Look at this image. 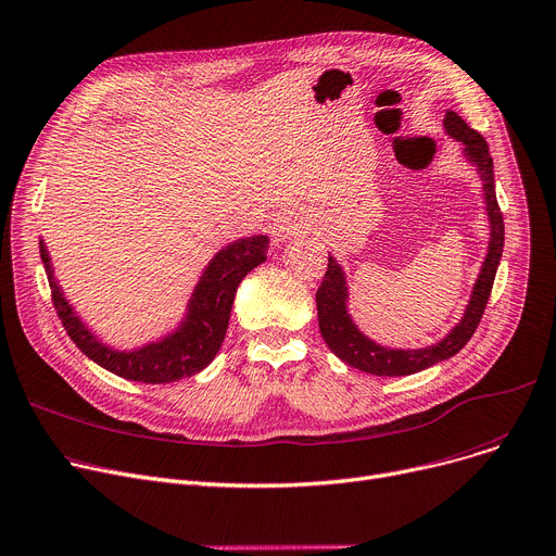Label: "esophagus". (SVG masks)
I'll list each match as a JSON object with an SVG mask.
<instances>
[{
	"label": "esophagus",
	"instance_id": "obj_1",
	"mask_svg": "<svg viewBox=\"0 0 556 556\" xmlns=\"http://www.w3.org/2000/svg\"><path fill=\"white\" fill-rule=\"evenodd\" d=\"M314 219L303 208H285L274 217V236L278 242H285L299 233H307Z\"/></svg>",
	"mask_w": 556,
	"mask_h": 556
}]
</instances>
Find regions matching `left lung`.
<instances>
[{
	"label": "left lung",
	"mask_w": 556,
	"mask_h": 556,
	"mask_svg": "<svg viewBox=\"0 0 556 556\" xmlns=\"http://www.w3.org/2000/svg\"><path fill=\"white\" fill-rule=\"evenodd\" d=\"M444 129L448 137L463 141L465 156L478 168L482 179V190H484L489 224H492L489 249L484 255L480 276L473 285L471 301L465 309L463 320L455 325V328L440 343L419 348V350L383 348L372 339H368L366 334L358 332V328L352 323L348 314L345 274L339 267L337 260L330 255L328 271H325L323 282L316 291L318 328L328 348L341 358V362H345L356 370H364L377 377H404V375L419 372L424 368H431L433 364L458 354L467 345V341L473 337L478 323L484 314L489 293H492L496 269L503 255V244H505V224H503V213L496 200V184H494V161H492V154H489L486 141L463 121V116L448 110L444 116Z\"/></svg>",
	"instance_id": "8db88e82"
}]
</instances>
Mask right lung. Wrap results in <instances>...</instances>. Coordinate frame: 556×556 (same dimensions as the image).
<instances>
[{"label": "right lung", "instance_id": "add662e5", "mask_svg": "<svg viewBox=\"0 0 556 556\" xmlns=\"http://www.w3.org/2000/svg\"><path fill=\"white\" fill-rule=\"evenodd\" d=\"M267 249V236H251L224 247L211 260L198 287H194L188 303V314L181 320L179 330L139 350L121 352L98 341L74 314L72 305L64 301L62 289L53 278L51 257L45 242L40 240V255L51 287V301L58 318L62 320V328L67 330L72 341L93 364L103 366L123 379L141 383L179 381L202 372L213 362L226 337L238 285L251 269L265 263Z\"/></svg>", "mask_w": 556, "mask_h": 556}]
</instances>
